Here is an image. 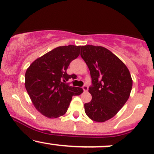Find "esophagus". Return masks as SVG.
<instances>
[{
  "label": "esophagus",
  "mask_w": 154,
  "mask_h": 154,
  "mask_svg": "<svg viewBox=\"0 0 154 154\" xmlns=\"http://www.w3.org/2000/svg\"><path fill=\"white\" fill-rule=\"evenodd\" d=\"M82 89H83L84 92H87L88 90V87L86 85H84L83 86H82Z\"/></svg>",
  "instance_id": "esophagus-1"
}]
</instances>
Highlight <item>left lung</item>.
Instances as JSON below:
<instances>
[{"label":"left lung","instance_id":"8db88e82","mask_svg":"<svg viewBox=\"0 0 154 154\" xmlns=\"http://www.w3.org/2000/svg\"><path fill=\"white\" fill-rule=\"evenodd\" d=\"M80 55L90 70V102L84 104L88 116L96 122L114 117L129 99L132 79L126 66L112 52L101 46L81 47Z\"/></svg>","mask_w":154,"mask_h":154}]
</instances>
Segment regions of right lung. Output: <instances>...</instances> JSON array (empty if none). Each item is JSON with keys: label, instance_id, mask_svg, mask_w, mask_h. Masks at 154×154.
<instances>
[{"label": "right lung", "instance_id": "add662e5", "mask_svg": "<svg viewBox=\"0 0 154 154\" xmlns=\"http://www.w3.org/2000/svg\"><path fill=\"white\" fill-rule=\"evenodd\" d=\"M81 46H61L37 58L25 72V86L33 105L47 118H56L66 112L72 96L82 88L66 82L75 75L66 73L72 60L80 55Z\"/></svg>", "mask_w": 154, "mask_h": 154}]
</instances>
